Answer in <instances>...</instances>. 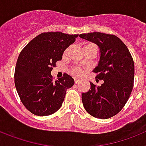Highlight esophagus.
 I'll return each mask as SVG.
<instances>
[{"mask_svg": "<svg viewBox=\"0 0 146 146\" xmlns=\"http://www.w3.org/2000/svg\"><path fill=\"white\" fill-rule=\"evenodd\" d=\"M79 82H80V80L78 79H74V83H75V84L79 83Z\"/></svg>", "mask_w": 146, "mask_h": 146, "instance_id": "esophagus-1", "label": "esophagus"}]
</instances>
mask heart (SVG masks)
I'll use <instances>...</instances> for the list:
<instances>
[{"mask_svg":"<svg viewBox=\"0 0 146 146\" xmlns=\"http://www.w3.org/2000/svg\"><path fill=\"white\" fill-rule=\"evenodd\" d=\"M88 45H94V44L91 43L86 44L84 45V47L85 46H88ZM72 74H74V76H76V77H81V76L83 75V73H84L83 70H82L81 68H80V67H74V68H73L72 70Z\"/></svg>","mask_w":146,"mask_h":146,"instance_id":"heart-1","label":"heart"}]
</instances>
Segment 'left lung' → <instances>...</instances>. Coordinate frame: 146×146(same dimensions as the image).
Listing matches in <instances>:
<instances>
[{
    "label": "left lung",
    "mask_w": 146,
    "mask_h": 146,
    "mask_svg": "<svg viewBox=\"0 0 146 146\" xmlns=\"http://www.w3.org/2000/svg\"><path fill=\"white\" fill-rule=\"evenodd\" d=\"M79 36L99 47L100 60L93 72L96 78L104 81L101 86L90 82L91 89L82 94L83 106L95 118H111L123 109L131 95L135 77L133 58L125 44L115 35L94 32Z\"/></svg>",
    "instance_id": "left-lung-1"
}]
</instances>
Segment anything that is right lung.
<instances>
[{
    "label": "right lung",
    "instance_id": "obj_1",
    "mask_svg": "<svg viewBox=\"0 0 146 146\" xmlns=\"http://www.w3.org/2000/svg\"><path fill=\"white\" fill-rule=\"evenodd\" d=\"M77 34L47 32L38 35L20 52L15 72V84L23 105L38 116H47L62 106L74 79L67 74L53 81L51 71Z\"/></svg>",
    "mask_w": 146,
    "mask_h": 146
}]
</instances>
